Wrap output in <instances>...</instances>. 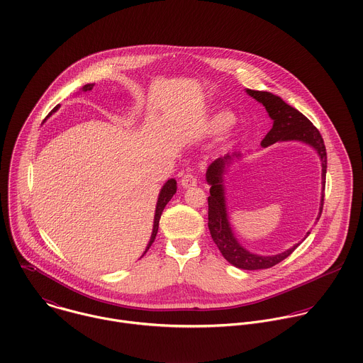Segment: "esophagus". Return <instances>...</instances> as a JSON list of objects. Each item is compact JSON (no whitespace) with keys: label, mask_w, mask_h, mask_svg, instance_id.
<instances>
[{"label":"esophagus","mask_w":363,"mask_h":363,"mask_svg":"<svg viewBox=\"0 0 363 363\" xmlns=\"http://www.w3.org/2000/svg\"><path fill=\"white\" fill-rule=\"evenodd\" d=\"M198 182L196 177L192 174V172H186L182 178H181V185L184 188H191V186H195Z\"/></svg>","instance_id":"esophagus-1"}]
</instances>
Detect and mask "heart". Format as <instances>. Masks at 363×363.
<instances>
[{"mask_svg":"<svg viewBox=\"0 0 363 363\" xmlns=\"http://www.w3.org/2000/svg\"><path fill=\"white\" fill-rule=\"evenodd\" d=\"M235 123V116L229 111H220L215 114L209 121V130L212 133H222Z\"/></svg>","mask_w":363,"mask_h":363,"instance_id":"1","label":"heart"}]
</instances>
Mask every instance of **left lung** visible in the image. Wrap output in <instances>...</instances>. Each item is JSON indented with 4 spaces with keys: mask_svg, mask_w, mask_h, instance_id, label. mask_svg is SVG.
<instances>
[{
    "mask_svg": "<svg viewBox=\"0 0 363 363\" xmlns=\"http://www.w3.org/2000/svg\"><path fill=\"white\" fill-rule=\"evenodd\" d=\"M247 93L266 107L269 116L274 121L273 128L267 133V135L262 141V145L269 147L277 141H289V140H298L313 145L318 151V155L323 162V189L325 191L327 150L318 128L303 113H300L297 108L283 101V99H280L279 96L272 94L269 91H259V90H250V89H247ZM230 158H232L230 155L218 158L209 165L206 171V181L211 185V191H209L211 196L208 198V226L211 230V236L215 245L218 246V249L220 250L222 256L233 266L243 270L270 269L279 264L280 262H283L284 259H287L298 247L300 243L291 247L290 250L276 256H257L247 252L238 243L228 222L223 185H222L225 165L230 161ZM324 198H325V192H323L321 208H320V215L317 220L323 213ZM308 235L310 232L307 233V236Z\"/></svg>",
    "mask_w": 363,
    "mask_h": 363,
    "instance_id": "left-lung-1",
    "label": "left lung"
}]
</instances>
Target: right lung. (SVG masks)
Wrapping results in <instances>:
<instances>
[{
	"instance_id": "obj_1",
	"label": "right lung",
	"mask_w": 363,
	"mask_h": 363,
	"mask_svg": "<svg viewBox=\"0 0 363 363\" xmlns=\"http://www.w3.org/2000/svg\"><path fill=\"white\" fill-rule=\"evenodd\" d=\"M93 86H94V83H89V84H84L82 89H83L84 91H87V90H91ZM56 108H57V106H56L52 111H55ZM52 111H50V113H52ZM175 192H177V181H175V179H169V181L162 186V189H161V192H160L158 202H157V208H155V216H154V229H152V235H151L150 243H148V246H147L144 255L148 252V249H150L151 245L154 243L155 236H157V232H158V225H160V218H161V215H162V211H164L165 205L171 201V198L174 196ZM144 255H143V256H144Z\"/></svg>"
}]
</instances>
